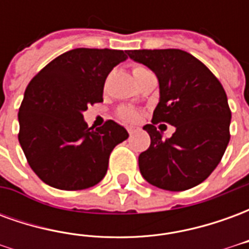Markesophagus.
<instances>
[{"label": "esophagus", "mask_w": 249, "mask_h": 249, "mask_svg": "<svg viewBox=\"0 0 249 249\" xmlns=\"http://www.w3.org/2000/svg\"><path fill=\"white\" fill-rule=\"evenodd\" d=\"M126 129H128V133H129V135H133V133H136V132L139 130V128H137V126H128Z\"/></svg>", "instance_id": "1"}]
</instances>
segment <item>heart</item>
<instances>
[{
    "label": "heart",
    "mask_w": 249,
    "mask_h": 249,
    "mask_svg": "<svg viewBox=\"0 0 249 249\" xmlns=\"http://www.w3.org/2000/svg\"><path fill=\"white\" fill-rule=\"evenodd\" d=\"M145 71H149L148 69H145L144 66L141 65H136L133 66V76L135 78H139L141 74H144ZM117 116L120 119L125 121V123H137L139 120L141 119L140 112H137L136 109L128 108V107H123L117 110Z\"/></svg>",
    "instance_id": "b5f03b06"
}]
</instances>
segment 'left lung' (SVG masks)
Returning a JSON list of instances; mask_svg holds the SVG:
<instances>
[{
    "label": "left lung",
    "mask_w": 249,
    "mask_h": 249,
    "mask_svg": "<svg viewBox=\"0 0 249 249\" xmlns=\"http://www.w3.org/2000/svg\"><path fill=\"white\" fill-rule=\"evenodd\" d=\"M155 71L160 101L144 129L151 145L139 156L142 178L165 191L180 192L203 183L230 142L231 109L223 85L203 62L180 49L128 51ZM168 122L177 132L167 141L156 129Z\"/></svg>",
    "instance_id": "left-lung-1"
}]
</instances>
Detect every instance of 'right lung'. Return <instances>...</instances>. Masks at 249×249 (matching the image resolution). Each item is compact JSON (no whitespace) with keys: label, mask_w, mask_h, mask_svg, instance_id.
I'll list each match as a JSON object with an SVG mask.
<instances>
[{"label":"right lung","mask_w":249,"mask_h":249,"mask_svg":"<svg viewBox=\"0 0 249 249\" xmlns=\"http://www.w3.org/2000/svg\"><path fill=\"white\" fill-rule=\"evenodd\" d=\"M126 58L128 51L77 48L54 58L29 82L18 110V141L45 184L80 191L104 178L110 152L129 135L113 120L89 128L82 112L103 103L107 77Z\"/></svg>","instance_id":"right-lung-1"}]
</instances>
